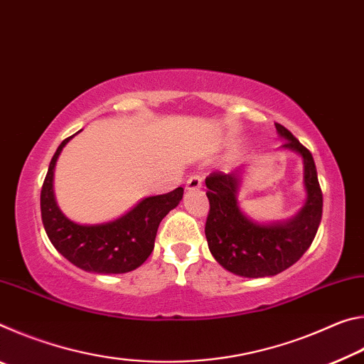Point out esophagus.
Returning <instances> with one entry per match:
<instances>
[{
    "label": "esophagus",
    "mask_w": 364,
    "mask_h": 364,
    "mask_svg": "<svg viewBox=\"0 0 364 364\" xmlns=\"http://www.w3.org/2000/svg\"><path fill=\"white\" fill-rule=\"evenodd\" d=\"M202 186V178L200 176H189L188 181H186V189H199Z\"/></svg>",
    "instance_id": "esophagus-1"
}]
</instances>
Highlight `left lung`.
<instances>
[{
  "instance_id": "left-lung-1",
  "label": "left lung",
  "mask_w": 364,
  "mask_h": 364,
  "mask_svg": "<svg viewBox=\"0 0 364 364\" xmlns=\"http://www.w3.org/2000/svg\"><path fill=\"white\" fill-rule=\"evenodd\" d=\"M281 149L299 154L304 160L306 200L297 215L286 221L260 223L247 217L239 207L237 194L244 168L231 173L215 171L205 178L210 202L205 223L208 249L221 267L244 278L274 276L292 267L310 247L323 215V193L318 183L311 152L279 123H274Z\"/></svg>"
}]
</instances>
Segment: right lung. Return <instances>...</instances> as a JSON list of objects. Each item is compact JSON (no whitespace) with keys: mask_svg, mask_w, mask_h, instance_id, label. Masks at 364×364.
<instances>
[{"mask_svg":"<svg viewBox=\"0 0 364 364\" xmlns=\"http://www.w3.org/2000/svg\"><path fill=\"white\" fill-rule=\"evenodd\" d=\"M75 134L59 144L49 162L40 197L43 226L54 249L80 269L97 274L128 273L141 267L151 255L160 221L180 204L183 188L144 197L130 212L107 223H75L60 212L53 186L58 159Z\"/></svg>","mask_w":364,"mask_h":364,"instance_id":"obj_1","label":"right lung"}]
</instances>
